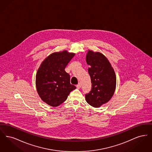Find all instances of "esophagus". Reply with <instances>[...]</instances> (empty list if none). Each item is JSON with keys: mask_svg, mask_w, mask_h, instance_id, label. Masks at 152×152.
Segmentation results:
<instances>
[{"mask_svg": "<svg viewBox=\"0 0 152 152\" xmlns=\"http://www.w3.org/2000/svg\"><path fill=\"white\" fill-rule=\"evenodd\" d=\"M76 87H77V88H78V89L80 88H81V84L79 83V84L76 86Z\"/></svg>", "mask_w": 152, "mask_h": 152, "instance_id": "1", "label": "esophagus"}]
</instances>
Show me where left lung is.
Listing matches in <instances>:
<instances>
[{"instance_id":"obj_1","label":"left lung","mask_w":152,"mask_h":152,"mask_svg":"<svg viewBox=\"0 0 152 152\" xmlns=\"http://www.w3.org/2000/svg\"><path fill=\"white\" fill-rule=\"evenodd\" d=\"M87 64L91 66L88 73L91 77L92 89L86 94L87 102L99 108L108 102L116 89V74L108 60L100 52L88 51Z\"/></svg>"}]
</instances>
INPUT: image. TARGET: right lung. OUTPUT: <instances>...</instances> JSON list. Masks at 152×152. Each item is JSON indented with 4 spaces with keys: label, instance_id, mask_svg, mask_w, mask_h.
<instances>
[{
    "label": "right lung",
    "instance_id": "obj_1",
    "mask_svg": "<svg viewBox=\"0 0 152 152\" xmlns=\"http://www.w3.org/2000/svg\"><path fill=\"white\" fill-rule=\"evenodd\" d=\"M75 55L66 50L53 53L44 60L37 71V93L42 100L50 106L60 105L76 88L71 84L70 76L65 71Z\"/></svg>",
    "mask_w": 152,
    "mask_h": 152
}]
</instances>
